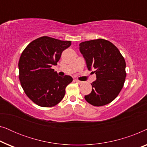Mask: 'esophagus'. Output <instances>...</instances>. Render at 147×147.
Listing matches in <instances>:
<instances>
[{"instance_id":"1","label":"esophagus","mask_w":147,"mask_h":147,"mask_svg":"<svg viewBox=\"0 0 147 147\" xmlns=\"http://www.w3.org/2000/svg\"><path fill=\"white\" fill-rule=\"evenodd\" d=\"M74 81H75L76 82H77V83H78V84H82V82L80 81V80H74Z\"/></svg>"}]
</instances>
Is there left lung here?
I'll return each mask as SVG.
<instances>
[{
	"instance_id": "8db88e82",
	"label": "left lung",
	"mask_w": 147,
	"mask_h": 147,
	"mask_svg": "<svg viewBox=\"0 0 147 147\" xmlns=\"http://www.w3.org/2000/svg\"><path fill=\"white\" fill-rule=\"evenodd\" d=\"M79 45L88 69H94L96 75L91 84L92 92L84 98L94 106L106 105L123 88L126 76L124 58L113 43L103 39L82 42Z\"/></svg>"
}]
</instances>
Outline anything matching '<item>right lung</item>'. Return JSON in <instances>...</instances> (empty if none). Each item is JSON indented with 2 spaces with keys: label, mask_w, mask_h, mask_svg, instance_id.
Masks as SVG:
<instances>
[{
  "label": "right lung",
  "mask_w": 147,
  "mask_h": 147,
  "mask_svg": "<svg viewBox=\"0 0 147 147\" xmlns=\"http://www.w3.org/2000/svg\"><path fill=\"white\" fill-rule=\"evenodd\" d=\"M70 41L43 36L28 45L19 61V80L26 95L41 107H52L63 99L65 88L73 81L69 76H58L51 69L56 65Z\"/></svg>",
  "instance_id": "right-lung-1"
}]
</instances>
